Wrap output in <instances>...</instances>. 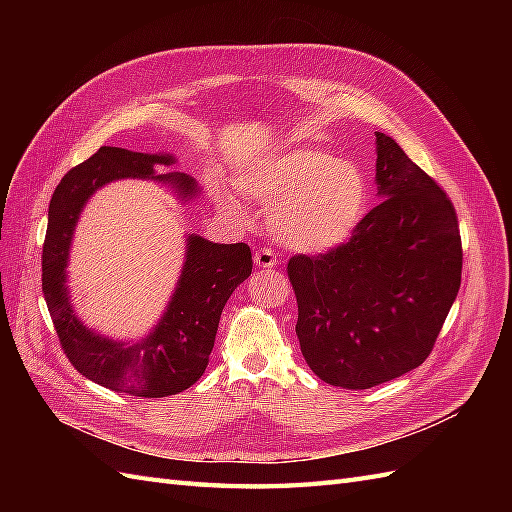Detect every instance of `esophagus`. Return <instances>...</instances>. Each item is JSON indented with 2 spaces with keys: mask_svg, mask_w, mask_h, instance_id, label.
Returning a JSON list of instances; mask_svg holds the SVG:
<instances>
[{
  "mask_svg": "<svg viewBox=\"0 0 512 512\" xmlns=\"http://www.w3.org/2000/svg\"><path fill=\"white\" fill-rule=\"evenodd\" d=\"M254 262L258 267L262 269H269V267H275L277 265V258L275 254L269 250V247H260V250L254 254Z\"/></svg>",
  "mask_w": 512,
  "mask_h": 512,
  "instance_id": "esophagus-1",
  "label": "esophagus"
}]
</instances>
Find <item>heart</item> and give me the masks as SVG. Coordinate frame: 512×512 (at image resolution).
I'll use <instances>...</instances> for the list:
<instances>
[{"label":"heart","mask_w":512,"mask_h":512,"mask_svg":"<svg viewBox=\"0 0 512 512\" xmlns=\"http://www.w3.org/2000/svg\"><path fill=\"white\" fill-rule=\"evenodd\" d=\"M239 188L271 209V230L286 247L322 254L346 243L367 213L369 185L354 162L314 147L275 151L245 168ZM226 203L232 207L230 200Z\"/></svg>","instance_id":"obj_1"}]
</instances>
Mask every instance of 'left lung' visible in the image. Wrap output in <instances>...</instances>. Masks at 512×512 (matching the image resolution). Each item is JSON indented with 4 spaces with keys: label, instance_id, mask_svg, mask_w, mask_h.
I'll use <instances>...</instances> for the list:
<instances>
[{
    "label": "left lung",
    "instance_id": "1",
    "mask_svg": "<svg viewBox=\"0 0 512 512\" xmlns=\"http://www.w3.org/2000/svg\"><path fill=\"white\" fill-rule=\"evenodd\" d=\"M382 203L350 241L292 256L297 337L314 374L371 389L421 365L461 286L457 213L440 185L391 136L376 132Z\"/></svg>",
    "mask_w": 512,
    "mask_h": 512
}]
</instances>
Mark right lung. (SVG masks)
<instances>
[{"mask_svg": "<svg viewBox=\"0 0 512 512\" xmlns=\"http://www.w3.org/2000/svg\"><path fill=\"white\" fill-rule=\"evenodd\" d=\"M170 164H175L170 153L100 147L57 185L42 247L44 301L61 348L85 378L132 397L177 395L205 374L222 309L232 290L252 273L247 243H211L190 235L177 288L162 320L145 339H108L85 327L74 314L66 267L74 228L89 196L117 179H153L173 185L183 200L194 198L198 185L192 177L156 173V166Z\"/></svg>", "mask_w": 512, "mask_h": 512, "instance_id": "obj_1", "label": "right lung"}]
</instances>
